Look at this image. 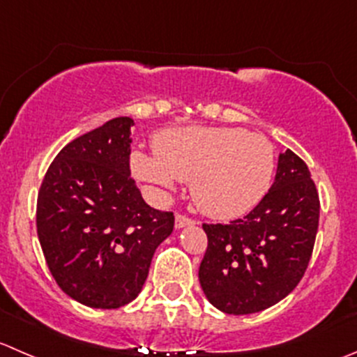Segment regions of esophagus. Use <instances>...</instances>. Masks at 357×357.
Returning <instances> with one entry per match:
<instances>
[{
  "label": "esophagus",
  "mask_w": 357,
  "mask_h": 357,
  "mask_svg": "<svg viewBox=\"0 0 357 357\" xmlns=\"http://www.w3.org/2000/svg\"><path fill=\"white\" fill-rule=\"evenodd\" d=\"M195 225V221L192 218H186L183 214H176V220H174V227L176 228H185V227H192Z\"/></svg>",
  "instance_id": "obj_1"
}]
</instances>
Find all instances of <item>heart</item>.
Here are the masks:
<instances>
[{
	"instance_id": "heart-1",
	"label": "heart",
	"mask_w": 357,
	"mask_h": 357,
	"mask_svg": "<svg viewBox=\"0 0 357 357\" xmlns=\"http://www.w3.org/2000/svg\"><path fill=\"white\" fill-rule=\"evenodd\" d=\"M155 157L134 151L137 179L172 192L176 179L190 183L195 206L216 220L249 213L271 188L274 146L263 134L238 127H183L153 139Z\"/></svg>"
}]
</instances>
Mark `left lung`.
<instances>
[{
    "label": "left lung",
    "mask_w": 357,
    "mask_h": 357,
    "mask_svg": "<svg viewBox=\"0 0 357 357\" xmlns=\"http://www.w3.org/2000/svg\"><path fill=\"white\" fill-rule=\"evenodd\" d=\"M319 225V195L305 162L279 155L274 185L242 220L202 225L199 268L206 298L234 316L255 314L289 295L307 271Z\"/></svg>",
    "instance_id": "left-lung-1"
}]
</instances>
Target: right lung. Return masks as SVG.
I'll return each mask as SVG.
<instances>
[{"mask_svg":"<svg viewBox=\"0 0 357 357\" xmlns=\"http://www.w3.org/2000/svg\"><path fill=\"white\" fill-rule=\"evenodd\" d=\"M120 116L66 144L38 193L36 228L59 288L92 309H119L143 289L174 216L148 206L130 178V127Z\"/></svg>","mask_w":357,"mask_h":357,"instance_id":"right-lung-1","label":"right lung"}]
</instances>
